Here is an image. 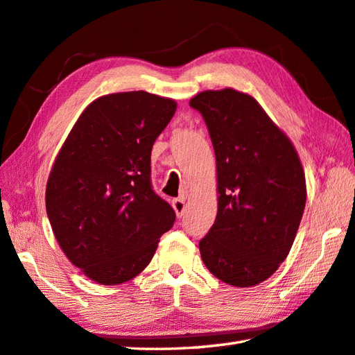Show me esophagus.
I'll use <instances>...</instances> for the list:
<instances>
[{"label":"esophagus","mask_w":355,"mask_h":355,"mask_svg":"<svg viewBox=\"0 0 355 355\" xmlns=\"http://www.w3.org/2000/svg\"><path fill=\"white\" fill-rule=\"evenodd\" d=\"M172 207H173V211H175L178 217H182V215L186 211V201L183 198H175L172 201Z\"/></svg>","instance_id":"34e87169"}]
</instances>
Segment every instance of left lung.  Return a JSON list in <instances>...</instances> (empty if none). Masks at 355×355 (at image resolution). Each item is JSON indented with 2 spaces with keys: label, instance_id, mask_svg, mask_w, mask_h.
Segmentation results:
<instances>
[{
  "label": "left lung",
  "instance_id": "obj_1",
  "mask_svg": "<svg viewBox=\"0 0 355 355\" xmlns=\"http://www.w3.org/2000/svg\"><path fill=\"white\" fill-rule=\"evenodd\" d=\"M209 130L218 211L200 240L206 268L231 286L269 279L286 259L306 205V182L289 138L251 95L205 90L189 101Z\"/></svg>",
  "mask_w": 355,
  "mask_h": 355
}]
</instances>
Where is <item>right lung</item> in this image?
I'll return each instance as SVG.
<instances>
[{"instance_id": "obj_1", "label": "right lung", "mask_w": 355, "mask_h": 355, "mask_svg": "<svg viewBox=\"0 0 355 355\" xmlns=\"http://www.w3.org/2000/svg\"><path fill=\"white\" fill-rule=\"evenodd\" d=\"M177 103L135 90L104 95L76 120L46 187L62 252L100 284L137 277L175 221L150 183V152Z\"/></svg>"}]
</instances>
